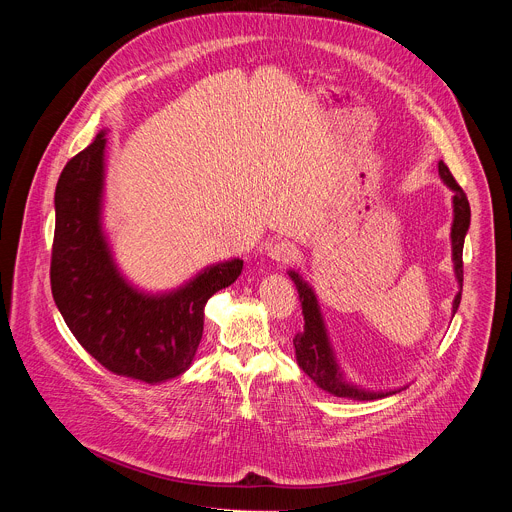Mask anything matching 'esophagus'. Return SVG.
Masks as SVG:
<instances>
[{
	"mask_svg": "<svg viewBox=\"0 0 512 512\" xmlns=\"http://www.w3.org/2000/svg\"><path fill=\"white\" fill-rule=\"evenodd\" d=\"M265 251H267V257H271L273 261H287L296 255V245L287 239H277V241H271Z\"/></svg>",
	"mask_w": 512,
	"mask_h": 512,
	"instance_id": "esophagus-1",
	"label": "esophagus"
}]
</instances>
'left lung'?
I'll return each instance as SVG.
<instances>
[{"label": "left lung", "instance_id": "1", "mask_svg": "<svg viewBox=\"0 0 512 512\" xmlns=\"http://www.w3.org/2000/svg\"><path fill=\"white\" fill-rule=\"evenodd\" d=\"M437 170H440L442 180L446 186L454 192V223H452V261H454V271L456 279L460 283V291L454 298L452 314L458 312L460 300H462V281H464V263H462V251H464V239L470 227V204L466 198V192L460 188V184L454 180L450 168L440 160L437 164ZM291 281L296 283V289L300 294L302 302V314H304V332L296 334L294 346H296V358L300 369L326 393L334 397H346V399H356V401H371V399H381L387 395H393L397 391H364L356 385H350L340 367L336 362L334 350L328 340V332L324 326V318L316 300L314 289L302 279L298 271H289Z\"/></svg>", "mask_w": 512, "mask_h": 512}]
</instances>
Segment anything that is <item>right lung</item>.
<instances>
[{
	"label": "right lung",
	"instance_id": "1",
	"mask_svg": "<svg viewBox=\"0 0 512 512\" xmlns=\"http://www.w3.org/2000/svg\"><path fill=\"white\" fill-rule=\"evenodd\" d=\"M105 131L64 166L56 192L50 261L52 298L79 344L115 375L166 383L190 369L204 306L243 271L216 263L168 294H143L119 273L101 227Z\"/></svg>",
	"mask_w": 512,
	"mask_h": 512
}]
</instances>
